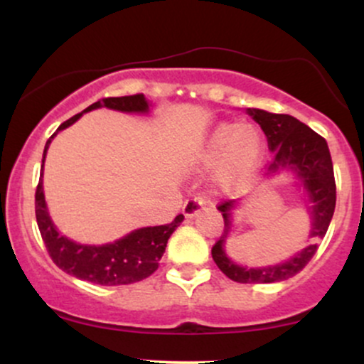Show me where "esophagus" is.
<instances>
[{
    "mask_svg": "<svg viewBox=\"0 0 364 364\" xmlns=\"http://www.w3.org/2000/svg\"><path fill=\"white\" fill-rule=\"evenodd\" d=\"M205 205L207 200L203 198V196H191V198L186 200L185 205H183V214H185L188 219H191V217H195Z\"/></svg>",
    "mask_w": 364,
    "mask_h": 364,
    "instance_id": "obj_1",
    "label": "esophagus"
}]
</instances>
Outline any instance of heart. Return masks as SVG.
I'll return each instance as SVG.
<instances>
[{"instance_id":"b5f03b06","label":"heart","mask_w":364,"mask_h":364,"mask_svg":"<svg viewBox=\"0 0 364 364\" xmlns=\"http://www.w3.org/2000/svg\"><path fill=\"white\" fill-rule=\"evenodd\" d=\"M263 152L260 129L253 124L220 123L208 136L205 159L219 162L217 178L228 190H236L252 176Z\"/></svg>"}]
</instances>
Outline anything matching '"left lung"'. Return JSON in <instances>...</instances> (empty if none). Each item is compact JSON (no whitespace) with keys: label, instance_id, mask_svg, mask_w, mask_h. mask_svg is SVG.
<instances>
[{"label":"left lung","instance_id":"left-lung-1","mask_svg":"<svg viewBox=\"0 0 364 364\" xmlns=\"http://www.w3.org/2000/svg\"><path fill=\"white\" fill-rule=\"evenodd\" d=\"M248 112L262 127L269 149L274 152L269 171L275 173L281 168L296 171L311 202L313 220L310 237L313 240L323 237L336 210V178H333L332 157H330L327 141L310 127L289 114H274V112L262 109H248ZM235 205V200L220 202L217 205V210L223 212L224 217V231L212 246V258L231 281L241 284L286 281L301 272L318 250V245L313 243L301 250V253L294 255L291 260L274 267H263V269L236 265L225 257L224 252L225 237L231 231V210Z\"/></svg>","mask_w":364,"mask_h":364}]
</instances>
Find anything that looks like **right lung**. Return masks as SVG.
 <instances>
[{
    "label": "right lung",
    "mask_w": 364,
    "mask_h": 364,
    "mask_svg": "<svg viewBox=\"0 0 364 364\" xmlns=\"http://www.w3.org/2000/svg\"><path fill=\"white\" fill-rule=\"evenodd\" d=\"M102 106L109 107V109L127 112H144L149 109L145 95L135 94L124 95V97L101 99V101L94 102L92 106L87 107L85 111H92L95 107ZM83 112H78L73 118L61 123L58 132L73 124ZM54 135L51 139H54ZM51 139L46 141L44 157L46 152H48L49 144H51ZM36 219L49 257H51V260L60 267L63 272L82 279V281L101 284V286H121V284L139 282L141 279L149 277L150 274L156 272L159 260H161V257L166 252L169 236L183 223L185 215L179 214L173 223L164 225L136 229V231L129 232L128 236L121 237V240L109 245H77L70 241L68 237L61 236L56 231V228H54L51 219H49L44 200L43 179H39V185H37L36 190Z\"/></svg>",
    "instance_id": "add662e5"
}]
</instances>
